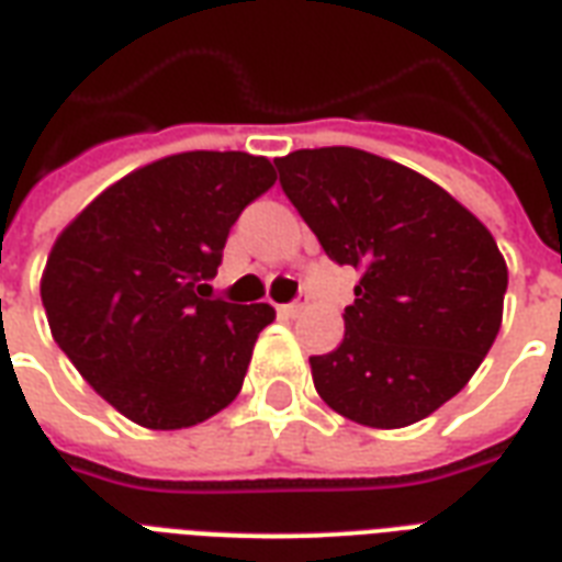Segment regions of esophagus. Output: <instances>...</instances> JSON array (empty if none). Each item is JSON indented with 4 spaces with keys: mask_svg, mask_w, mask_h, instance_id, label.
<instances>
[{
    "mask_svg": "<svg viewBox=\"0 0 562 562\" xmlns=\"http://www.w3.org/2000/svg\"><path fill=\"white\" fill-rule=\"evenodd\" d=\"M300 312H303V303H285V306H280V315L285 317H297Z\"/></svg>",
    "mask_w": 562,
    "mask_h": 562,
    "instance_id": "esophagus-1",
    "label": "esophagus"
}]
</instances>
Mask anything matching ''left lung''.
Listing matches in <instances>:
<instances>
[{
    "mask_svg": "<svg viewBox=\"0 0 562 562\" xmlns=\"http://www.w3.org/2000/svg\"><path fill=\"white\" fill-rule=\"evenodd\" d=\"M273 162L326 256L361 277L341 347L308 359L321 400L370 428L435 414L502 326L507 265L496 238L435 180L370 151L303 148Z\"/></svg>",
    "mask_w": 562,
    "mask_h": 562,
    "instance_id": "1",
    "label": "left lung"
}]
</instances>
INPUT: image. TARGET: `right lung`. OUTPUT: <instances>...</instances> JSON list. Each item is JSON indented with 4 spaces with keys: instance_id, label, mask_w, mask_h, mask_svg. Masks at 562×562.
<instances>
[{
    "instance_id": "obj_1",
    "label": "right lung",
    "mask_w": 562,
    "mask_h": 562,
    "mask_svg": "<svg viewBox=\"0 0 562 562\" xmlns=\"http://www.w3.org/2000/svg\"><path fill=\"white\" fill-rule=\"evenodd\" d=\"M273 180L254 154H171L104 189L52 245L40 280L52 338L136 426H198L241 391L277 312L201 291L229 227Z\"/></svg>"
}]
</instances>
